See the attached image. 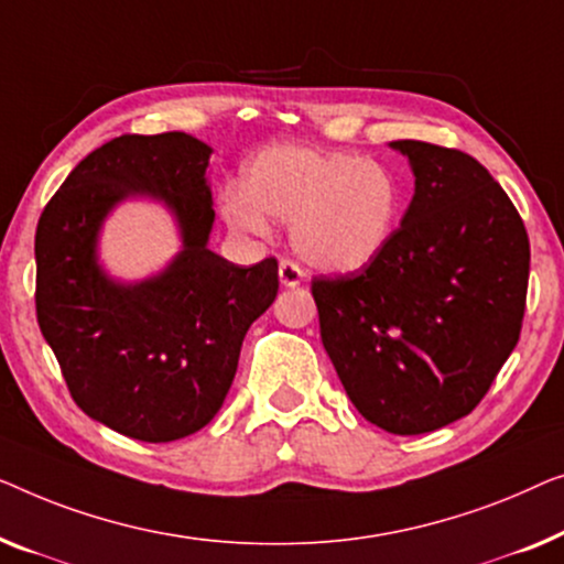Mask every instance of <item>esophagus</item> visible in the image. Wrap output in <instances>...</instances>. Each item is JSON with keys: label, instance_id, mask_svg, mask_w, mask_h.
I'll return each mask as SVG.
<instances>
[{"label": "esophagus", "instance_id": "esophagus-1", "mask_svg": "<svg viewBox=\"0 0 564 564\" xmlns=\"http://www.w3.org/2000/svg\"><path fill=\"white\" fill-rule=\"evenodd\" d=\"M279 275H281V283L289 285V289H293V285H299L301 281H304V271H301L299 263H293V260H281L279 265Z\"/></svg>", "mask_w": 564, "mask_h": 564}]
</instances>
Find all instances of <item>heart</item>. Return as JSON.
I'll return each mask as SVG.
<instances>
[{
    "mask_svg": "<svg viewBox=\"0 0 564 564\" xmlns=\"http://www.w3.org/2000/svg\"><path fill=\"white\" fill-rule=\"evenodd\" d=\"M401 184L391 169L345 150L271 148L245 169L242 188L219 199L240 235H268L265 217L291 221V242L306 263L350 273L388 248L401 217Z\"/></svg>",
    "mask_w": 564,
    "mask_h": 564,
    "instance_id": "obj_1",
    "label": "heart"
}]
</instances>
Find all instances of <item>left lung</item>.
Listing matches in <instances>:
<instances>
[{
    "label": "left lung",
    "instance_id": "left-lung-1",
    "mask_svg": "<svg viewBox=\"0 0 564 564\" xmlns=\"http://www.w3.org/2000/svg\"><path fill=\"white\" fill-rule=\"evenodd\" d=\"M414 199L360 271L314 275L324 350L355 409L391 434L470 414L519 343L529 235L498 181L455 148L395 140Z\"/></svg>",
    "mask_w": 564,
    "mask_h": 564
}]
</instances>
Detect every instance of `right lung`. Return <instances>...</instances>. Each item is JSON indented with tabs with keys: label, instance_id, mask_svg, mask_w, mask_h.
Wrapping results in <instances>:
<instances>
[{
	"label": "right lung",
	"instance_id": "1",
	"mask_svg": "<svg viewBox=\"0 0 564 564\" xmlns=\"http://www.w3.org/2000/svg\"><path fill=\"white\" fill-rule=\"evenodd\" d=\"M212 148L186 132L120 134L68 173L35 232V308L70 399L140 442L199 432L225 403L250 324L279 293V260L245 268L206 248ZM127 195L177 214L185 250L161 276L117 284L96 263L100 221Z\"/></svg>",
	"mask_w": 564,
	"mask_h": 564
}]
</instances>
